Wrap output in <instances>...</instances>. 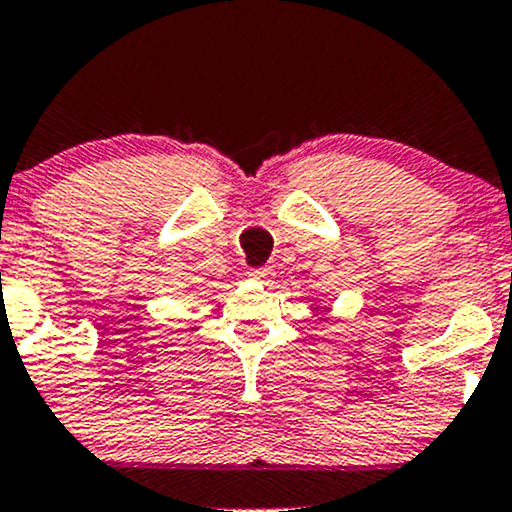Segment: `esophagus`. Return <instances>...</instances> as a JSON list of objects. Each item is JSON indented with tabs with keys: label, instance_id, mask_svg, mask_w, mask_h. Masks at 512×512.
Masks as SVG:
<instances>
[{
	"label": "esophagus",
	"instance_id": "34e87169",
	"mask_svg": "<svg viewBox=\"0 0 512 512\" xmlns=\"http://www.w3.org/2000/svg\"><path fill=\"white\" fill-rule=\"evenodd\" d=\"M273 276H276V273H273L271 268H256V271H251V278L261 280V283H268V280H273Z\"/></svg>",
	"mask_w": 512,
	"mask_h": 512
}]
</instances>
